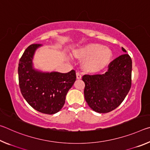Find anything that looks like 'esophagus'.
<instances>
[{
    "label": "esophagus",
    "instance_id": "34e87169",
    "mask_svg": "<svg viewBox=\"0 0 150 150\" xmlns=\"http://www.w3.org/2000/svg\"><path fill=\"white\" fill-rule=\"evenodd\" d=\"M76 75H77V79H81V77H82L81 73H79V72L76 73Z\"/></svg>",
    "mask_w": 150,
    "mask_h": 150
}]
</instances>
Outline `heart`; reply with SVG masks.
<instances>
[{
  "label": "heart",
  "instance_id": "obj_1",
  "mask_svg": "<svg viewBox=\"0 0 150 150\" xmlns=\"http://www.w3.org/2000/svg\"><path fill=\"white\" fill-rule=\"evenodd\" d=\"M74 55L85 59L84 67L90 72L99 71L107 65L112 57V53L108 47L98 44L85 45L74 51Z\"/></svg>",
  "mask_w": 150,
  "mask_h": 150
}]
</instances>
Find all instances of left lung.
<instances>
[{
  "label": "left lung",
  "mask_w": 150,
  "mask_h": 150,
  "mask_svg": "<svg viewBox=\"0 0 150 150\" xmlns=\"http://www.w3.org/2000/svg\"><path fill=\"white\" fill-rule=\"evenodd\" d=\"M122 50L126 52L124 48ZM132 68L131 57L124 54L109 63L105 74L83 75L85 98L90 108L99 113L117 108L131 88Z\"/></svg>",
  "instance_id": "obj_1"
}]
</instances>
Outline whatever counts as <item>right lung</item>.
Listing matches in <instances>:
<instances>
[{"label": "right lung", "instance_id": "right-lung-1", "mask_svg": "<svg viewBox=\"0 0 150 150\" xmlns=\"http://www.w3.org/2000/svg\"><path fill=\"white\" fill-rule=\"evenodd\" d=\"M41 44H32L20 59L18 80L24 99L40 112L53 115L64 105L67 93L76 80L75 71L67 73L42 72L33 67V57Z\"/></svg>", "mask_w": 150, "mask_h": 150}]
</instances>
